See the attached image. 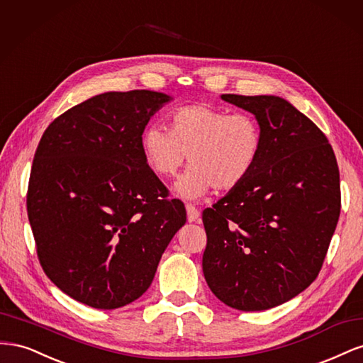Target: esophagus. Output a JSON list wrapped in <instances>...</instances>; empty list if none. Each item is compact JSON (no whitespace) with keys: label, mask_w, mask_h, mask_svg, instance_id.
<instances>
[{"label":"esophagus","mask_w":363,"mask_h":363,"mask_svg":"<svg viewBox=\"0 0 363 363\" xmlns=\"http://www.w3.org/2000/svg\"><path fill=\"white\" fill-rule=\"evenodd\" d=\"M186 212H188V221L189 223H195V221H199V218H200V211L199 208H196L194 204H186Z\"/></svg>","instance_id":"obj_1"}]
</instances>
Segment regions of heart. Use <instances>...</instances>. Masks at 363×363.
Instances as JSON below:
<instances>
[{
	"label": "heart",
	"instance_id": "obj_1",
	"mask_svg": "<svg viewBox=\"0 0 363 363\" xmlns=\"http://www.w3.org/2000/svg\"><path fill=\"white\" fill-rule=\"evenodd\" d=\"M169 130L147 127L140 150L148 167L163 179L180 171L189 156L192 168L177 183L186 199H199L212 188L233 191L255 169L262 151V128L250 113H228L207 104L177 107Z\"/></svg>",
	"mask_w": 363,
	"mask_h": 363
}]
</instances>
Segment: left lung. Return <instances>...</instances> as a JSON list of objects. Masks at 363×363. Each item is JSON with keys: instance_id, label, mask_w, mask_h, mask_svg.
<instances>
[{"instance_id": "left-lung-1", "label": "left lung", "mask_w": 363, "mask_h": 363, "mask_svg": "<svg viewBox=\"0 0 363 363\" xmlns=\"http://www.w3.org/2000/svg\"><path fill=\"white\" fill-rule=\"evenodd\" d=\"M221 98L256 116L262 151L248 179L203 211V272L224 304L267 311L320 274L340 213L339 168L325 135L283 98Z\"/></svg>"}]
</instances>
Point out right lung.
<instances>
[{
    "mask_svg": "<svg viewBox=\"0 0 363 363\" xmlns=\"http://www.w3.org/2000/svg\"><path fill=\"white\" fill-rule=\"evenodd\" d=\"M171 100L106 92L57 116L33 159L27 213L43 272L95 309L138 300L186 223L140 150L150 118Z\"/></svg>",
    "mask_w": 363,
    "mask_h": 363,
    "instance_id": "right-lung-1",
    "label": "right lung"
}]
</instances>
